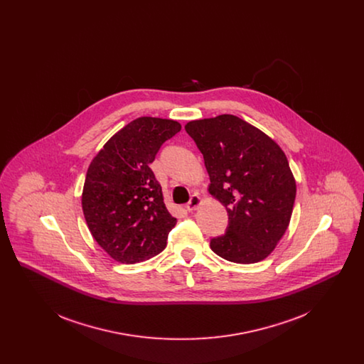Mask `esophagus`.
<instances>
[{
    "mask_svg": "<svg viewBox=\"0 0 364 364\" xmlns=\"http://www.w3.org/2000/svg\"><path fill=\"white\" fill-rule=\"evenodd\" d=\"M202 196L199 195V193H193L192 196H191L190 202H188V205H187V208L190 210V211H195V210H198V208L202 206Z\"/></svg>",
    "mask_w": 364,
    "mask_h": 364,
    "instance_id": "1",
    "label": "esophagus"
}]
</instances>
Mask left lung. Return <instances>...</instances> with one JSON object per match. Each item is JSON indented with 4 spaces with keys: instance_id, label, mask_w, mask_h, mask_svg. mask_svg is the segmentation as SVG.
I'll return each instance as SVG.
<instances>
[{
    "instance_id": "1",
    "label": "left lung",
    "mask_w": 364,
    "mask_h": 364,
    "mask_svg": "<svg viewBox=\"0 0 364 364\" xmlns=\"http://www.w3.org/2000/svg\"><path fill=\"white\" fill-rule=\"evenodd\" d=\"M186 131L205 158L208 193L228 211L225 235L210 242L221 258L257 263L287 232L296 180L285 153L259 128L233 114L192 120Z\"/></svg>"
}]
</instances>
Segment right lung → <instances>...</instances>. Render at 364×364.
I'll use <instances>...</instances> for the list:
<instances>
[{"label": "right lung", "instance_id": "add662e5", "mask_svg": "<svg viewBox=\"0 0 364 364\" xmlns=\"http://www.w3.org/2000/svg\"><path fill=\"white\" fill-rule=\"evenodd\" d=\"M180 129L174 120L139 117L109 139L87 169L82 192L87 226L120 263L150 259L166 247L177 220L165 206L150 164Z\"/></svg>", "mask_w": 364, "mask_h": 364}]
</instances>
